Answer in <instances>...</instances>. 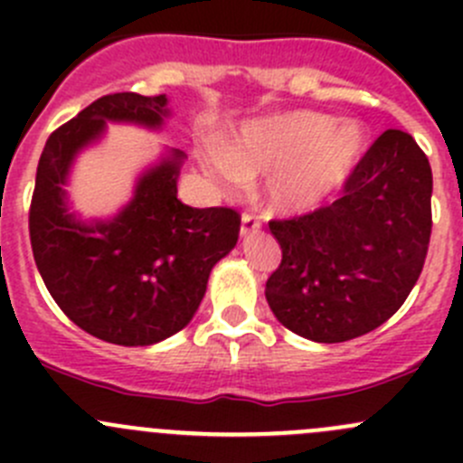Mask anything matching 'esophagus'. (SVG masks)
I'll return each mask as SVG.
<instances>
[{
	"instance_id": "34e87169",
	"label": "esophagus",
	"mask_w": 463,
	"mask_h": 463,
	"mask_svg": "<svg viewBox=\"0 0 463 463\" xmlns=\"http://www.w3.org/2000/svg\"><path fill=\"white\" fill-rule=\"evenodd\" d=\"M260 226L261 222L255 213H249V210H246V213L241 214V235H250V232L258 231Z\"/></svg>"
}]
</instances>
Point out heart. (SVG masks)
<instances>
[{"label":"heart","instance_id":"b5f03b06","mask_svg":"<svg viewBox=\"0 0 463 463\" xmlns=\"http://www.w3.org/2000/svg\"><path fill=\"white\" fill-rule=\"evenodd\" d=\"M365 152V134L358 125L340 123L316 111H291L258 120L241 129L232 152H217L213 175L226 185L273 175L270 205L300 213L318 205L345 184Z\"/></svg>","mask_w":463,"mask_h":463}]
</instances>
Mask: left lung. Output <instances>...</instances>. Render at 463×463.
<instances>
[{"instance_id":"1","label":"left lung","mask_w":463,"mask_h":463,"mask_svg":"<svg viewBox=\"0 0 463 463\" xmlns=\"http://www.w3.org/2000/svg\"><path fill=\"white\" fill-rule=\"evenodd\" d=\"M432 170L408 132L387 129L314 213L270 219L282 261L266 279L275 318L316 343H345L399 311L426 264Z\"/></svg>"}]
</instances>
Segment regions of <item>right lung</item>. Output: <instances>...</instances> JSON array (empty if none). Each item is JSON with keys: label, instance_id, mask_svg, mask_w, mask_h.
Segmentation results:
<instances>
[{"label": "right lung", "instance_id": "obj_1", "mask_svg": "<svg viewBox=\"0 0 463 463\" xmlns=\"http://www.w3.org/2000/svg\"><path fill=\"white\" fill-rule=\"evenodd\" d=\"M167 96L107 93L60 125L42 149L29 210L33 258L60 309L105 343L143 347L176 334L199 309L213 266L240 237L235 208H193L176 199L184 152L138 181L132 203L109 223H78L60 185L105 120L156 128Z\"/></svg>", "mask_w": 463, "mask_h": 463}]
</instances>
